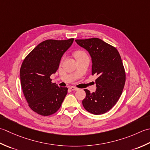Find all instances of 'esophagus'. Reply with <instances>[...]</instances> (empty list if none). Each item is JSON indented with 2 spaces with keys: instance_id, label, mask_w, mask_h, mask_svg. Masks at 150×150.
<instances>
[{
  "instance_id": "1",
  "label": "esophagus",
  "mask_w": 150,
  "mask_h": 150,
  "mask_svg": "<svg viewBox=\"0 0 150 150\" xmlns=\"http://www.w3.org/2000/svg\"><path fill=\"white\" fill-rule=\"evenodd\" d=\"M70 88H71V89L72 90V91H78V90H79L78 88L75 87H74V86H71V87H70Z\"/></svg>"
}]
</instances>
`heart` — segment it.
<instances>
[{
    "label": "heart",
    "mask_w": 150,
    "mask_h": 150,
    "mask_svg": "<svg viewBox=\"0 0 150 150\" xmlns=\"http://www.w3.org/2000/svg\"><path fill=\"white\" fill-rule=\"evenodd\" d=\"M85 55H86V54H85V53L84 52L81 51V50L76 51V52H75L74 54V57H76V58L79 57L85 56Z\"/></svg>",
    "instance_id": "heart-1"
}]
</instances>
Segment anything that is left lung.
Wrapping results in <instances>:
<instances>
[{
  "label": "left lung",
  "mask_w": 150,
  "mask_h": 150,
  "mask_svg": "<svg viewBox=\"0 0 150 150\" xmlns=\"http://www.w3.org/2000/svg\"><path fill=\"white\" fill-rule=\"evenodd\" d=\"M91 57L92 74L97 75L96 89L91 93L84 89V108L94 115H102L112 108L120 97L126 82V73L121 57L112 46L100 39H76Z\"/></svg>",
  "instance_id": "obj_1"
}]
</instances>
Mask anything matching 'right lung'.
<instances>
[{"mask_svg": "<svg viewBox=\"0 0 150 150\" xmlns=\"http://www.w3.org/2000/svg\"><path fill=\"white\" fill-rule=\"evenodd\" d=\"M73 41V38L42 41L23 61L20 70L21 87L29 107L37 113L52 115L62 105L68 88L52 83L50 77L57 71L63 55Z\"/></svg>", "mask_w": 150, "mask_h": 150, "instance_id": "1", "label": "right lung"}]
</instances>
